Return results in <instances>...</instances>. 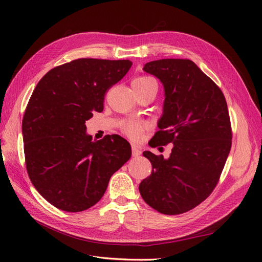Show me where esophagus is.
<instances>
[{
    "label": "esophagus",
    "mask_w": 262,
    "mask_h": 262,
    "mask_svg": "<svg viewBox=\"0 0 262 262\" xmlns=\"http://www.w3.org/2000/svg\"><path fill=\"white\" fill-rule=\"evenodd\" d=\"M131 150H132V155L133 156H140L141 154H142V152H141V149L137 146V145H132L131 146Z\"/></svg>",
    "instance_id": "esophagus-1"
}]
</instances>
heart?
<instances>
[{"instance_id":"b5f03b06","label":"heart","mask_w":262,"mask_h":262,"mask_svg":"<svg viewBox=\"0 0 262 262\" xmlns=\"http://www.w3.org/2000/svg\"><path fill=\"white\" fill-rule=\"evenodd\" d=\"M132 86L139 87H148V86H157L154 78L150 76H139L133 81ZM147 128V124L141 120H126L121 124V131L132 140H138L141 134L143 133Z\"/></svg>"}]
</instances>
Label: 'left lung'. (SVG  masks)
Wrapping results in <instances>:
<instances>
[{
  "label": "left lung",
  "mask_w": 262,
  "mask_h": 262,
  "mask_svg": "<svg viewBox=\"0 0 262 262\" xmlns=\"http://www.w3.org/2000/svg\"><path fill=\"white\" fill-rule=\"evenodd\" d=\"M144 71L165 89L160 131L150 144L172 148L168 160L143 152L152 172L139 190L149 207L177 215L203 202L219 184L232 147L231 119L223 92L191 60L152 61Z\"/></svg>",
  "instance_id": "1"
}]
</instances>
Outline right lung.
Wrapping results in <instances>:
<instances>
[{
  "instance_id": "add662e5",
  "label": "right lung",
  "mask_w": 262,
  "mask_h": 262,
  "mask_svg": "<svg viewBox=\"0 0 262 262\" xmlns=\"http://www.w3.org/2000/svg\"><path fill=\"white\" fill-rule=\"evenodd\" d=\"M131 66L130 60H73L51 69L31 94L21 123L26 169L53 207L90 209L131 157L128 141L117 134L92 141L85 133V121L104 110L106 93Z\"/></svg>"
}]
</instances>
